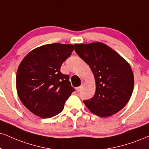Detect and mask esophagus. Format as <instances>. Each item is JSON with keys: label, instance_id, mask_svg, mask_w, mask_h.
Instances as JSON below:
<instances>
[{"label": "esophagus", "instance_id": "1", "mask_svg": "<svg viewBox=\"0 0 149 149\" xmlns=\"http://www.w3.org/2000/svg\"><path fill=\"white\" fill-rule=\"evenodd\" d=\"M83 86H84V83H82V84H81V85H80V87H77V88H76L77 92H80V91H81L82 89V88H83Z\"/></svg>", "mask_w": 149, "mask_h": 149}]
</instances>
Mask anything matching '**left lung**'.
Returning a JSON list of instances; mask_svg holds the SVG:
<instances>
[{"label":"left lung","mask_w":149,"mask_h":149,"mask_svg":"<svg viewBox=\"0 0 149 149\" xmlns=\"http://www.w3.org/2000/svg\"><path fill=\"white\" fill-rule=\"evenodd\" d=\"M75 51L90 67L96 82L94 96L84 101L90 112L107 117L126 106L134 88L130 64L117 52L102 42L76 44Z\"/></svg>","instance_id":"1"}]
</instances>
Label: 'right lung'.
Returning a JSON list of instances; mask_svg holds the SVG:
<instances>
[{"label": "right lung", "mask_w": 149, "mask_h": 149, "mask_svg": "<svg viewBox=\"0 0 149 149\" xmlns=\"http://www.w3.org/2000/svg\"><path fill=\"white\" fill-rule=\"evenodd\" d=\"M74 49L73 44H45L35 48L18 67L16 85L21 103L32 113L45 119L56 115L74 89L61 65Z\"/></svg>", "instance_id": "add662e5"}]
</instances>
